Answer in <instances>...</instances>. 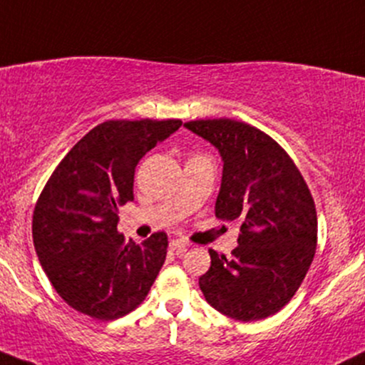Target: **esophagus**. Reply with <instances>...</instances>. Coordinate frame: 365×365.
Wrapping results in <instances>:
<instances>
[{
    "label": "esophagus",
    "instance_id": "34e87169",
    "mask_svg": "<svg viewBox=\"0 0 365 365\" xmlns=\"http://www.w3.org/2000/svg\"><path fill=\"white\" fill-rule=\"evenodd\" d=\"M170 250L178 252V254H182V252L187 250V247H190V242L184 240V238H174L173 242H170Z\"/></svg>",
    "mask_w": 365,
    "mask_h": 365
}]
</instances>
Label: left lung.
Returning <instances> with one entry per match:
<instances>
[{"instance_id": "left-lung-1", "label": "left lung", "mask_w": 365, "mask_h": 365, "mask_svg": "<svg viewBox=\"0 0 365 365\" xmlns=\"http://www.w3.org/2000/svg\"><path fill=\"white\" fill-rule=\"evenodd\" d=\"M184 127L222 154L217 218L242 222L232 259L210 249L201 291L233 320H264L289 303L313 262L318 220L312 192L287 152L262 130L232 118Z\"/></svg>"}]
</instances>
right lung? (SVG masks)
<instances>
[{"instance_id": "obj_1", "label": "right lung", "mask_w": 365, "mask_h": 365, "mask_svg": "<svg viewBox=\"0 0 365 365\" xmlns=\"http://www.w3.org/2000/svg\"><path fill=\"white\" fill-rule=\"evenodd\" d=\"M181 120H108L58 162L40 192L31 235L57 294L96 320H116L143 303L168 254V235L142 244L118 232V206L133 201V174Z\"/></svg>"}]
</instances>
